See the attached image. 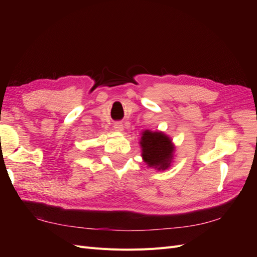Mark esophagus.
<instances>
[{"mask_svg":"<svg viewBox=\"0 0 257 257\" xmlns=\"http://www.w3.org/2000/svg\"><path fill=\"white\" fill-rule=\"evenodd\" d=\"M113 128H114V131H116V132H122V131H123V124L120 123V122H116V123H114Z\"/></svg>","mask_w":257,"mask_h":257,"instance_id":"esophagus-1","label":"esophagus"}]
</instances>
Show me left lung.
Returning a JSON list of instances; mask_svg holds the SVG:
<instances>
[{
  "label": "left lung",
  "mask_w": 257,
  "mask_h": 257,
  "mask_svg": "<svg viewBox=\"0 0 257 257\" xmlns=\"http://www.w3.org/2000/svg\"><path fill=\"white\" fill-rule=\"evenodd\" d=\"M139 145L142 148V158L149 168L165 170L172 166L176 147L173 139L164 132L145 130L142 133Z\"/></svg>",
  "instance_id": "obj_1"
}]
</instances>
